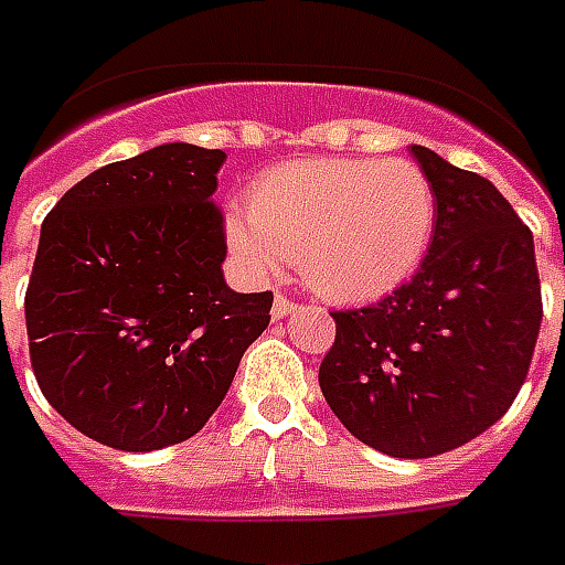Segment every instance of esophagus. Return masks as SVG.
Masks as SVG:
<instances>
[{"mask_svg":"<svg viewBox=\"0 0 565 565\" xmlns=\"http://www.w3.org/2000/svg\"><path fill=\"white\" fill-rule=\"evenodd\" d=\"M295 310H301V303L289 301L286 295H276V301H274V319H282V316L295 313Z\"/></svg>","mask_w":565,"mask_h":565,"instance_id":"1","label":"esophagus"}]
</instances>
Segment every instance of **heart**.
<instances>
[{
	"mask_svg": "<svg viewBox=\"0 0 565 565\" xmlns=\"http://www.w3.org/2000/svg\"><path fill=\"white\" fill-rule=\"evenodd\" d=\"M249 212L227 215V243L252 270L291 255L310 289L371 301L417 274L438 225L423 167L383 158H310L264 173Z\"/></svg>",
	"mask_w": 565,
	"mask_h": 565,
	"instance_id": "b5f03b06",
	"label": "heart"
}]
</instances>
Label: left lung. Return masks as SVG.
<instances>
[{
    "mask_svg": "<svg viewBox=\"0 0 565 565\" xmlns=\"http://www.w3.org/2000/svg\"><path fill=\"white\" fill-rule=\"evenodd\" d=\"M438 194L417 276L338 310L319 386L334 417L380 454L426 459L505 417L542 326L532 231L490 179L411 146Z\"/></svg>",
    "mask_w": 565,
    "mask_h": 565,
    "instance_id": "8db88e82",
    "label": "left lung"
}]
</instances>
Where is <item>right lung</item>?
I'll use <instances>...</instances> for the list:
<instances>
[{"label": "right lung", "instance_id": "1", "mask_svg": "<svg viewBox=\"0 0 565 565\" xmlns=\"http://www.w3.org/2000/svg\"><path fill=\"white\" fill-rule=\"evenodd\" d=\"M222 163L218 148H148L84 175L42 222L30 362L60 417L106 447L198 435L270 322L274 295H239L222 274Z\"/></svg>", "mask_w": 565, "mask_h": 565}]
</instances>
